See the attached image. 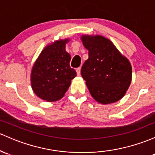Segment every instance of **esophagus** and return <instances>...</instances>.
<instances>
[{
  "label": "esophagus",
  "mask_w": 155,
  "mask_h": 155,
  "mask_svg": "<svg viewBox=\"0 0 155 155\" xmlns=\"http://www.w3.org/2000/svg\"><path fill=\"white\" fill-rule=\"evenodd\" d=\"M81 67H78V68L76 69V72H77L78 75H80V74H81Z\"/></svg>",
  "instance_id": "obj_1"
}]
</instances>
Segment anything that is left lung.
Masks as SVG:
<instances>
[{
  "label": "left lung",
  "mask_w": 155,
  "mask_h": 155,
  "mask_svg": "<svg viewBox=\"0 0 155 155\" xmlns=\"http://www.w3.org/2000/svg\"><path fill=\"white\" fill-rule=\"evenodd\" d=\"M88 58L81 68L91 96L102 104L117 102L127 91L132 67L109 39L101 36H82Z\"/></svg>",
  "instance_id": "8db88e82"
}]
</instances>
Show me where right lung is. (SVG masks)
<instances>
[{
  "label": "right lung",
  "mask_w": 155,
  "mask_h": 155,
  "mask_svg": "<svg viewBox=\"0 0 155 155\" xmlns=\"http://www.w3.org/2000/svg\"><path fill=\"white\" fill-rule=\"evenodd\" d=\"M67 41L60 40L46 47L33 67L31 86L42 100L50 102L61 98L77 75L69 65L71 55L65 50Z\"/></svg>",
  "instance_id": "add662e5"
}]
</instances>
